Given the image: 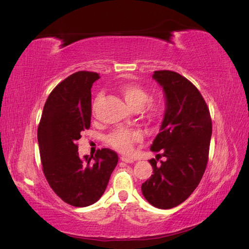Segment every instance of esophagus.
<instances>
[{"label":"esophagus","mask_w":249,"mask_h":249,"mask_svg":"<svg viewBox=\"0 0 249 249\" xmlns=\"http://www.w3.org/2000/svg\"><path fill=\"white\" fill-rule=\"evenodd\" d=\"M121 160H122L123 162H126V163H132V162H134V159L129 158V157H126V156H122V157H121Z\"/></svg>","instance_id":"1"}]
</instances>
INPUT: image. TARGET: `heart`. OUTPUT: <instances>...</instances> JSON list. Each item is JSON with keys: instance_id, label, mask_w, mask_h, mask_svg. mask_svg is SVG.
<instances>
[{"instance_id": "obj_1", "label": "heart", "mask_w": 249, "mask_h": 249, "mask_svg": "<svg viewBox=\"0 0 249 249\" xmlns=\"http://www.w3.org/2000/svg\"><path fill=\"white\" fill-rule=\"evenodd\" d=\"M121 93H122L125 102L128 104L130 108L138 111L144 107V105L148 101L147 91L140 86L127 84L121 87ZM102 94H98L93 103V110L96 108L97 104L100 103ZM159 106L153 102H148L145 106V111L149 117H156L159 113ZM142 134L139 130L135 129H124L120 128L111 132L108 136L107 141L112 147L118 149L120 152L128 153L132 149L134 143L141 141Z\"/></svg>"}]
</instances>
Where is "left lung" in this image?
Returning a JSON list of instances; mask_svg holds the SVG:
<instances>
[{"mask_svg":"<svg viewBox=\"0 0 249 249\" xmlns=\"http://www.w3.org/2000/svg\"><path fill=\"white\" fill-rule=\"evenodd\" d=\"M162 88L165 110L151 151L165 161L148 160L153 175L142 183V194L152 206L171 209L183 203L198 186L209 155L212 123L209 109L197 88L176 72L155 71Z\"/></svg>","mask_w":249,"mask_h":249,"instance_id":"obj_1","label":"left lung"}]
</instances>
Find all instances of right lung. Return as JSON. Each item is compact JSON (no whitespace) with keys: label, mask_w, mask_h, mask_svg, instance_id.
Instances as JSON below:
<instances>
[{"label":"right lung","mask_w":249,"mask_h":249,"mask_svg":"<svg viewBox=\"0 0 249 249\" xmlns=\"http://www.w3.org/2000/svg\"><path fill=\"white\" fill-rule=\"evenodd\" d=\"M100 75L79 71L51 92L38 127L43 173L67 204L87 207L102 197L119 157L109 148L79 157L76 141L91 123V88Z\"/></svg>","instance_id":"add662e5"}]
</instances>
